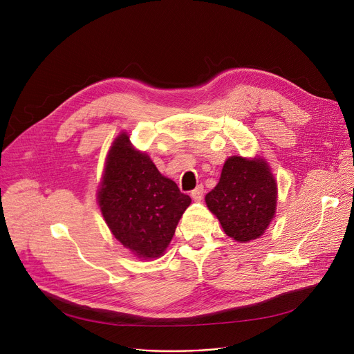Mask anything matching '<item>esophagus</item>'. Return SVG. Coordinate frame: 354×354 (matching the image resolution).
<instances>
[{
  "label": "esophagus",
  "instance_id": "esophagus-1",
  "mask_svg": "<svg viewBox=\"0 0 354 354\" xmlns=\"http://www.w3.org/2000/svg\"><path fill=\"white\" fill-rule=\"evenodd\" d=\"M203 196H204V187L200 184V185H197L196 189L192 192V197H193V200H196V201H201V200H203Z\"/></svg>",
  "mask_w": 354,
  "mask_h": 354
}]
</instances>
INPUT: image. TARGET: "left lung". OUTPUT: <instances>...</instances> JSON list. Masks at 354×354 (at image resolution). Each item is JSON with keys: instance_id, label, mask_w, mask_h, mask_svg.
Wrapping results in <instances>:
<instances>
[{"instance_id": "obj_1", "label": "left lung", "mask_w": 354, "mask_h": 354, "mask_svg": "<svg viewBox=\"0 0 354 354\" xmlns=\"http://www.w3.org/2000/svg\"><path fill=\"white\" fill-rule=\"evenodd\" d=\"M209 210L236 241L259 239L273 220L277 184L263 158L233 156L223 165L218 184L205 196Z\"/></svg>"}]
</instances>
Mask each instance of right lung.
Masks as SVG:
<instances>
[{"label":"right lung","mask_w":354,"mask_h":354,"mask_svg":"<svg viewBox=\"0 0 354 354\" xmlns=\"http://www.w3.org/2000/svg\"><path fill=\"white\" fill-rule=\"evenodd\" d=\"M97 198L113 236L138 259L164 254L192 203L147 154L133 147L126 133L109 151Z\"/></svg>","instance_id":"right-lung-1"}]
</instances>
